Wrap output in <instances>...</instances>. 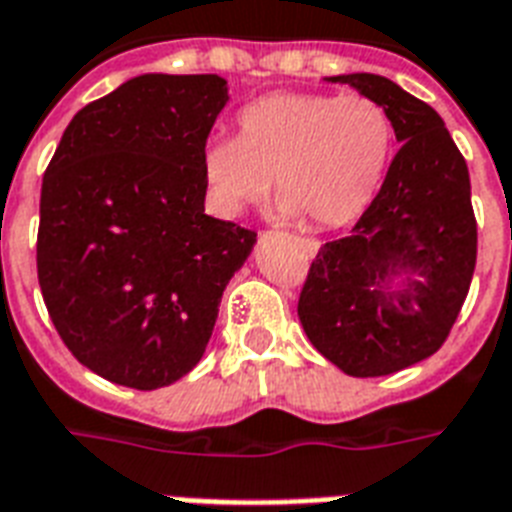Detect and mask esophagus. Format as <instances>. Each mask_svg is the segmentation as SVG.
Wrapping results in <instances>:
<instances>
[{"mask_svg": "<svg viewBox=\"0 0 512 512\" xmlns=\"http://www.w3.org/2000/svg\"><path fill=\"white\" fill-rule=\"evenodd\" d=\"M300 244H303V249L308 252V257H313L316 252H319V241H316V239H303Z\"/></svg>", "mask_w": 512, "mask_h": 512, "instance_id": "obj_1", "label": "esophagus"}]
</instances>
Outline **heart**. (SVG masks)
Returning a JSON list of instances; mask_svg holds the SVG:
<instances>
[{
	"label": "heart",
	"instance_id": "obj_1",
	"mask_svg": "<svg viewBox=\"0 0 512 512\" xmlns=\"http://www.w3.org/2000/svg\"><path fill=\"white\" fill-rule=\"evenodd\" d=\"M393 146V119L369 95L273 92L241 111L239 138L204 148L201 175L228 215L268 199L273 180L281 217L329 231L372 207Z\"/></svg>",
	"mask_w": 512,
	"mask_h": 512
}]
</instances>
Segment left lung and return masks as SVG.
<instances>
[{
    "label": "left lung",
    "mask_w": 512,
    "mask_h": 512,
    "mask_svg": "<svg viewBox=\"0 0 512 512\" xmlns=\"http://www.w3.org/2000/svg\"><path fill=\"white\" fill-rule=\"evenodd\" d=\"M393 119L398 154L377 199L311 263L297 316L313 348L350 377H382L433 356L476 271L470 175L444 119L377 74L329 76ZM407 276L404 288L392 281Z\"/></svg>",
    "instance_id": "left-lung-1"
}]
</instances>
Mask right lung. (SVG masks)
<instances>
[{
    "instance_id": "obj_1",
    "label": "right lung",
    "mask_w": 512,
    "mask_h": 512,
    "mask_svg": "<svg viewBox=\"0 0 512 512\" xmlns=\"http://www.w3.org/2000/svg\"><path fill=\"white\" fill-rule=\"evenodd\" d=\"M225 103L217 74L135 76L71 119L44 172V305L76 361L124 388L199 364L255 247V231L204 215L201 156Z\"/></svg>"
}]
</instances>
